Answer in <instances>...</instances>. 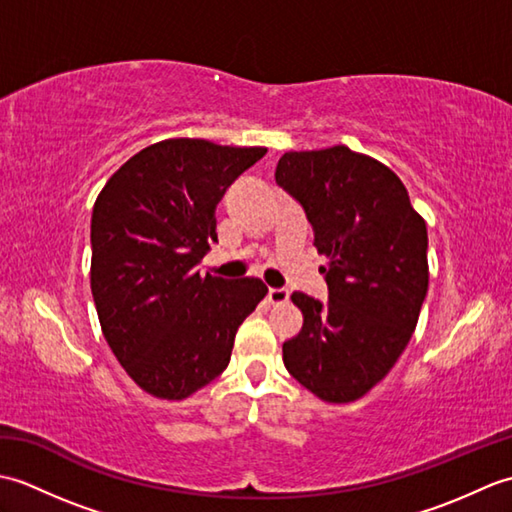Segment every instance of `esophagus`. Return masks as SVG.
I'll return each mask as SVG.
<instances>
[{
	"instance_id": "obj_1",
	"label": "esophagus",
	"mask_w": 512,
	"mask_h": 512,
	"mask_svg": "<svg viewBox=\"0 0 512 512\" xmlns=\"http://www.w3.org/2000/svg\"><path fill=\"white\" fill-rule=\"evenodd\" d=\"M290 299V292L286 288H270L268 290V301L270 303H286Z\"/></svg>"
}]
</instances>
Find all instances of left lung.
Segmentation results:
<instances>
[{
  "instance_id": "1",
  "label": "left lung",
  "mask_w": 512,
  "mask_h": 512,
  "mask_svg": "<svg viewBox=\"0 0 512 512\" xmlns=\"http://www.w3.org/2000/svg\"><path fill=\"white\" fill-rule=\"evenodd\" d=\"M275 180L328 257V301L292 292L303 328L284 343V365L321 400L352 402L387 376L416 330L429 288L427 224L394 171L343 145L288 151Z\"/></svg>"
}]
</instances>
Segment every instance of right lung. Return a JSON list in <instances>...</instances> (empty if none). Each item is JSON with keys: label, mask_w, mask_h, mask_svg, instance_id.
<instances>
[{"label": "right lung", "mask_w": 512, "mask_h": 512, "mask_svg": "<svg viewBox=\"0 0 512 512\" xmlns=\"http://www.w3.org/2000/svg\"><path fill=\"white\" fill-rule=\"evenodd\" d=\"M266 147L171 138L129 158L92 211V297L107 345L147 394L182 400L231 361L237 328L266 297L255 277H200L215 206Z\"/></svg>", "instance_id": "add662e5"}]
</instances>
